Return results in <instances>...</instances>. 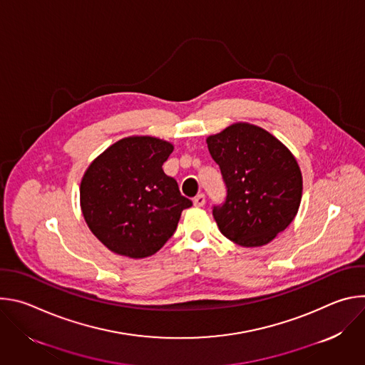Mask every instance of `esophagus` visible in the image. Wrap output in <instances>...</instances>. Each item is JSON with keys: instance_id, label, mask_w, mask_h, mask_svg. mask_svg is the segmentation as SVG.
<instances>
[{"instance_id": "obj_1", "label": "esophagus", "mask_w": 365, "mask_h": 365, "mask_svg": "<svg viewBox=\"0 0 365 365\" xmlns=\"http://www.w3.org/2000/svg\"><path fill=\"white\" fill-rule=\"evenodd\" d=\"M193 205L195 206H203L205 205V195L203 193H199L197 196L193 197Z\"/></svg>"}]
</instances>
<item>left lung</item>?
Segmentation results:
<instances>
[{
    "label": "left lung",
    "mask_w": 365,
    "mask_h": 365,
    "mask_svg": "<svg viewBox=\"0 0 365 365\" xmlns=\"http://www.w3.org/2000/svg\"><path fill=\"white\" fill-rule=\"evenodd\" d=\"M227 186L222 206H214L220 231L241 247H262L294 220L303 190L292 151L273 134L235 123L206 138Z\"/></svg>",
    "instance_id": "obj_1"
}]
</instances>
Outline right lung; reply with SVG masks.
Here are the masks:
<instances>
[{"instance_id":"right-lung-1","label":"right lung","mask_w":365,"mask_h":365,"mask_svg":"<svg viewBox=\"0 0 365 365\" xmlns=\"http://www.w3.org/2000/svg\"><path fill=\"white\" fill-rule=\"evenodd\" d=\"M173 144L150 135L118 140L88 166L81 180V210L92 234L115 254L144 258L176 231L192 200L162 166Z\"/></svg>"}]
</instances>
